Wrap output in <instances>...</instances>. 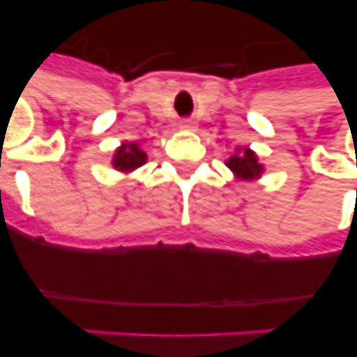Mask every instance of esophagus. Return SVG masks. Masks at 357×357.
<instances>
[{
  "mask_svg": "<svg viewBox=\"0 0 357 357\" xmlns=\"http://www.w3.org/2000/svg\"><path fill=\"white\" fill-rule=\"evenodd\" d=\"M179 128L185 129V131H192V129L196 128V123L192 122V120H190V119H183V120H181V122H179Z\"/></svg>",
  "mask_w": 357,
  "mask_h": 357,
  "instance_id": "34e87169",
  "label": "esophagus"
}]
</instances>
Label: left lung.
Masks as SVG:
<instances>
[{
    "label": "left lung",
    "instance_id": "1",
    "mask_svg": "<svg viewBox=\"0 0 357 357\" xmlns=\"http://www.w3.org/2000/svg\"><path fill=\"white\" fill-rule=\"evenodd\" d=\"M226 167L237 176V179H243V181L257 179L263 172V165L257 162V155L250 148L237 150V153H234L226 161Z\"/></svg>",
    "mask_w": 357,
    "mask_h": 357
}]
</instances>
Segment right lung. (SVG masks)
Returning <instances> with one entry per match:
<instances>
[{"label":"right lung","mask_w":357,"mask_h":357,"mask_svg":"<svg viewBox=\"0 0 357 357\" xmlns=\"http://www.w3.org/2000/svg\"><path fill=\"white\" fill-rule=\"evenodd\" d=\"M146 159H148V155L140 148L139 142H123L119 150L114 151L113 167L120 172H131L135 168L142 167Z\"/></svg>","instance_id":"obj_1"}]
</instances>
